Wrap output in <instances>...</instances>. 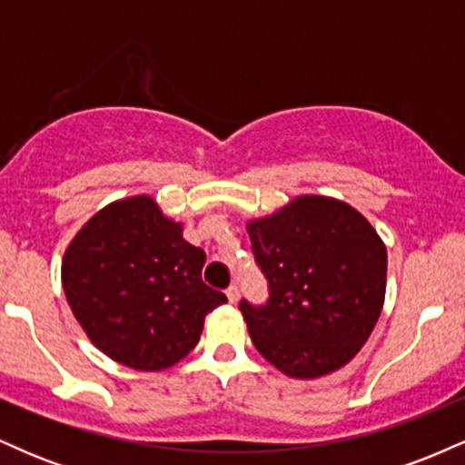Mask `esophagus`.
<instances>
[{"label":"esophagus","mask_w":465,"mask_h":465,"mask_svg":"<svg viewBox=\"0 0 465 465\" xmlns=\"http://www.w3.org/2000/svg\"><path fill=\"white\" fill-rule=\"evenodd\" d=\"M227 300H229V303H238L240 302V288L236 284L227 288Z\"/></svg>","instance_id":"obj_1"}]
</instances>
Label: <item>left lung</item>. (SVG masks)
I'll return each instance as SVG.
<instances>
[{"instance_id":"left-lung-1","label":"left lung","mask_w":465,"mask_h":465,"mask_svg":"<svg viewBox=\"0 0 465 465\" xmlns=\"http://www.w3.org/2000/svg\"><path fill=\"white\" fill-rule=\"evenodd\" d=\"M269 280L262 308L240 302L255 350L297 381L354 359L376 328L387 291V247L350 203L302 194L247 223Z\"/></svg>"}]
</instances>
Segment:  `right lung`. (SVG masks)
I'll return each instance as SVG.
<instances>
[{"label":"right lung","instance_id":"add662e5","mask_svg":"<svg viewBox=\"0 0 465 465\" xmlns=\"http://www.w3.org/2000/svg\"><path fill=\"white\" fill-rule=\"evenodd\" d=\"M205 253L151 194L117 199L78 229L61 282L87 339L111 361L163 371L199 343L205 314L227 302L203 284Z\"/></svg>","mask_w":465,"mask_h":465}]
</instances>
